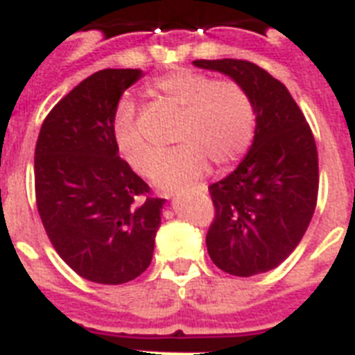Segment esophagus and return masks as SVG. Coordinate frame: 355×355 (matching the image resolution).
I'll return each mask as SVG.
<instances>
[{
	"mask_svg": "<svg viewBox=\"0 0 355 355\" xmlns=\"http://www.w3.org/2000/svg\"><path fill=\"white\" fill-rule=\"evenodd\" d=\"M187 191H192V192H207V185L205 183H198V185L191 187V189H187ZM174 192L168 191V192H164V198H168V196H172Z\"/></svg>",
	"mask_w": 355,
	"mask_h": 355,
	"instance_id": "esophagus-1",
	"label": "esophagus"
}]
</instances>
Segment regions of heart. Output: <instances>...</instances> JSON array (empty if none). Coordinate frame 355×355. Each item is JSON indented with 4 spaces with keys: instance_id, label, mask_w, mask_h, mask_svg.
Returning <instances> with one entry per match:
<instances>
[{
    "instance_id": "heart-1",
    "label": "heart",
    "mask_w": 355,
    "mask_h": 355,
    "mask_svg": "<svg viewBox=\"0 0 355 355\" xmlns=\"http://www.w3.org/2000/svg\"><path fill=\"white\" fill-rule=\"evenodd\" d=\"M161 102L180 110L175 148L155 157L154 144L137 124V107L124 98L115 112L113 137L119 152L139 174H148L161 187H174L200 178L207 159L227 166L245 154L254 133L251 98L240 84L212 80L196 71H172L152 84Z\"/></svg>"
}]
</instances>
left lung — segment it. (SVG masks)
<instances>
[{"label":"left lung","instance_id":"8db88e82","mask_svg":"<svg viewBox=\"0 0 355 355\" xmlns=\"http://www.w3.org/2000/svg\"><path fill=\"white\" fill-rule=\"evenodd\" d=\"M240 84L257 113L254 141L231 174L209 187L214 218L207 251L234 277L275 269L293 253L315 212L319 157L304 113L280 80L248 60H194Z\"/></svg>","mask_w":355,"mask_h":355}]
</instances>
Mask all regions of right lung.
I'll return each mask as SVG.
<instances>
[{"label":"right lung","mask_w":355,"mask_h":355,"mask_svg":"<svg viewBox=\"0 0 355 355\" xmlns=\"http://www.w3.org/2000/svg\"><path fill=\"white\" fill-rule=\"evenodd\" d=\"M139 69H102L49 112L34 150V194L44 229L82 279L124 284L152 262L163 198L119 157L113 123Z\"/></svg>","instance_id":"right-lung-1"}]
</instances>
